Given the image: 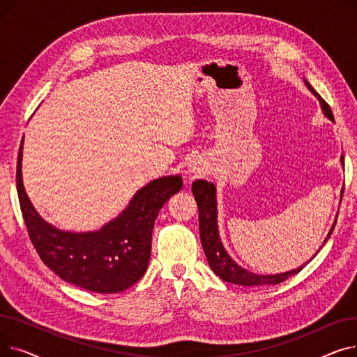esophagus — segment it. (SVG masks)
<instances>
[{
	"instance_id": "esophagus-1",
	"label": "esophagus",
	"mask_w": 357,
	"mask_h": 357,
	"mask_svg": "<svg viewBox=\"0 0 357 357\" xmlns=\"http://www.w3.org/2000/svg\"><path fill=\"white\" fill-rule=\"evenodd\" d=\"M188 172H190V175H191L192 178H197V176H199L201 174H204V167H202L199 163H191V165L188 166Z\"/></svg>"
}]
</instances>
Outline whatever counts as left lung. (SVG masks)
<instances>
[{"instance_id": "obj_1", "label": "left lung", "mask_w": 357, "mask_h": 357, "mask_svg": "<svg viewBox=\"0 0 357 357\" xmlns=\"http://www.w3.org/2000/svg\"><path fill=\"white\" fill-rule=\"evenodd\" d=\"M305 84H307L308 89L318 98V101H320L324 116H327V119L334 121L333 111H331L330 105L320 97V93H318L307 81H305ZM340 160L344 166L343 156L340 158ZM192 194L195 197L198 211H199V237H201V245H202L204 253H205V256H207L208 265L211 266L213 272L217 276H220L222 280H226V282H229V284L245 285V287L278 285L280 282H284V280H287L289 276L298 273L299 271H303V268L308 264L307 261L304 266H299L298 269L284 272V273H278V275H256L246 269H243L230 257V255L226 252V249H224L221 238H220L218 226H217L215 185L213 182L198 179L192 183ZM335 222H337V218L331 226V229L327 234V238L324 240L323 245H326V241L330 238V236L335 227ZM317 253L311 259H314L317 256Z\"/></svg>"}]
</instances>
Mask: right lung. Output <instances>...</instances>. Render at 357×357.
<instances>
[{
    "label": "right lung",
    "instance_id": "right-lung-1",
    "mask_svg": "<svg viewBox=\"0 0 357 357\" xmlns=\"http://www.w3.org/2000/svg\"><path fill=\"white\" fill-rule=\"evenodd\" d=\"M23 140L17 158V194L29 237L43 264L84 289L121 292L146 273L155 220L165 202L182 188L179 175L149 182L127 208L98 231L70 233L53 227L36 213L22 179Z\"/></svg>",
    "mask_w": 357,
    "mask_h": 357
}]
</instances>
